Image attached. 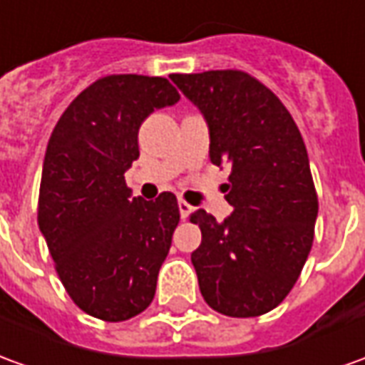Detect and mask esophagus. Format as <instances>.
<instances>
[{"label": "esophagus", "instance_id": "34e87169", "mask_svg": "<svg viewBox=\"0 0 365 365\" xmlns=\"http://www.w3.org/2000/svg\"><path fill=\"white\" fill-rule=\"evenodd\" d=\"M178 207H180V215H182V219L187 217V215L191 213V209H193L187 201H183V200H178Z\"/></svg>", "mask_w": 365, "mask_h": 365}]
</instances>
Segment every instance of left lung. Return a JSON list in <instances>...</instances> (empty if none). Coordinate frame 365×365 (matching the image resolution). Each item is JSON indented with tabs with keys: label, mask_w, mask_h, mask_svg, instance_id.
I'll use <instances>...</instances> for the list:
<instances>
[{
	"label": "left lung",
	"mask_w": 365,
	"mask_h": 365,
	"mask_svg": "<svg viewBox=\"0 0 365 365\" xmlns=\"http://www.w3.org/2000/svg\"><path fill=\"white\" fill-rule=\"evenodd\" d=\"M209 130V160L231 164L217 221L197 209L201 245L191 253L200 290L213 310L233 318L277 308L298 280L318 215L307 146L290 112L241 71L172 75Z\"/></svg>",
	"instance_id": "left-lung-1"
}]
</instances>
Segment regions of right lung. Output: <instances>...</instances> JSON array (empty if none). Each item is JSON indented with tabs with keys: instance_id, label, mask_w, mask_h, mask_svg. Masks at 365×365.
Here are the masks:
<instances>
[{
	"instance_id": "add662e5",
	"label": "right lung",
	"mask_w": 365,
	"mask_h": 365,
	"mask_svg": "<svg viewBox=\"0 0 365 365\" xmlns=\"http://www.w3.org/2000/svg\"><path fill=\"white\" fill-rule=\"evenodd\" d=\"M180 94L162 76L112 75L58 118L43 162L39 229L58 279L86 314L122 322L150 307L180 221L174 193L132 197L138 130Z\"/></svg>"
}]
</instances>
